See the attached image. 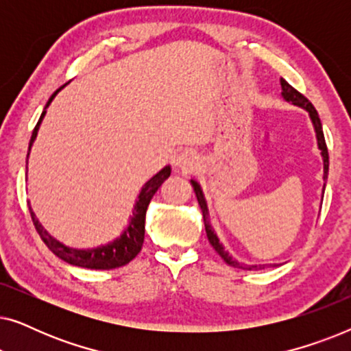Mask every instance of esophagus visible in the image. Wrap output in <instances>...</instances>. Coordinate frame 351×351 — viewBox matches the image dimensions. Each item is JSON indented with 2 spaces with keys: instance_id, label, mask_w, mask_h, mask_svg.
<instances>
[{
  "instance_id": "34e87169",
  "label": "esophagus",
  "mask_w": 351,
  "mask_h": 351,
  "mask_svg": "<svg viewBox=\"0 0 351 351\" xmlns=\"http://www.w3.org/2000/svg\"><path fill=\"white\" fill-rule=\"evenodd\" d=\"M176 165L179 169H182L184 172H193L195 169H198L199 162H198V156H196L193 152L186 150L177 156Z\"/></svg>"
}]
</instances>
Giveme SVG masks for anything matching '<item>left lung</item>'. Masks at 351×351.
<instances>
[{
    "label": "left lung",
    "instance_id": "left-lung-1",
    "mask_svg": "<svg viewBox=\"0 0 351 351\" xmlns=\"http://www.w3.org/2000/svg\"><path fill=\"white\" fill-rule=\"evenodd\" d=\"M281 83V89H282V99L286 100V102H291L292 105H297V107H302L304 110H306L310 114V119L311 123H313V128H315V132H316V141H318V148L321 150V156H323V162H324V177L323 179L326 180L328 179V171H329V155H328V147H326V141H324V134H323V126H321V119L318 117V112H316L313 105L308 99L305 97V95H302L299 90L292 88V86L287 83L286 80H280ZM191 186H193L195 190V195H196V199H198L199 203V208H201V213H203V220H204V227H206V234H208V239L210 243V246H213L215 251L220 257L223 258L225 262L228 263V265H232L234 268H243V270H261L265 265H243V263H239L238 261H234V258L230 256V254L225 251L222 243H219V238L217 234H215L213 225H210V220H209V213H208V204H206V199H204V195H203V190H201V186L198 182L191 180ZM326 186V184H324ZM324 186H323V195H324Z\"/></svg>",
    "mask_w": 351,
    "mask_h": 351
}]
</instances>
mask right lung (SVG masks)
<instances>
[{
  "label": "right lung",
  "instance_id": "add662e5",
  "mask_svg": "<svg viewBox=\"0 0 351 351\" xmlns=\"http://www.w3.org/2000/svg\"><path fill=\"white\" fill-rule=\"evenodd\" d=\"M62 88H64V86H62ZM62 88L57 89L56 93L51 95L49 100H47L46 107H45V110H43V113L40 117V121L36 123L35 129H33L30 145H28L27 160H28V155H30L33 142H35V138H36L38 129H40V124L46 114V108L49 107V104L54 100L57 93H59ZM169 176H171V166H166L142 186L141 193H138V199L136 201V206H134V213H132L131 222H129L128 228L124 230L121 237L117 238L112 243L104 244V246H99L94 249H75V247L65 246V244L57 241L56 238H52L51 234L47 233L45 228H43V225L38 222L35 213H33L30 208L33 225H35L38 234H40L46 246L49 247L57 257L62 258V261H65L66 263H70V265L90 268V270H112V268L123 267V265H126V263L131 262L132 258L136 257L138 252H141L143 238H145L147 208H148V204H150L153 195L156 193L158 189L162 185V182H165Z\"/></svg>",
  "mask_w": 351,
  "mask_h": 351
}]
</instances>
